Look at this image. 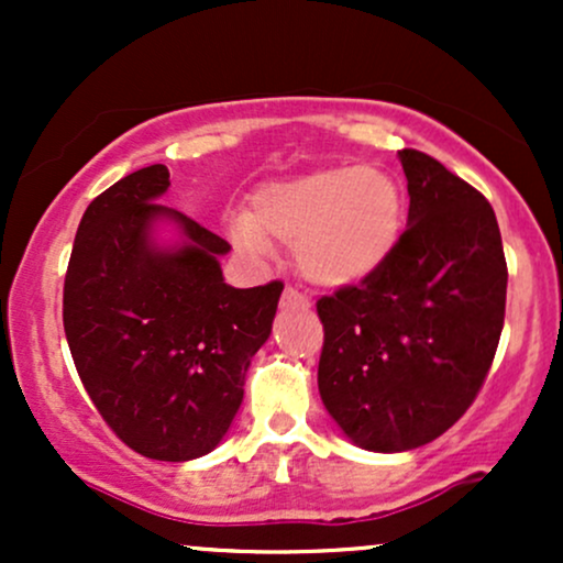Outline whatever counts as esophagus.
Returning a JSON list of instances; mask_svg holds the SVG:
<instances>
[{
    "label": "esophagus",
    "instance_id": "34e87169",
    "mask_svg": "<svg viewBox=\"0 0 563 563\" xmlns=\"http://www.w3.org/2000/svg\"><path fill=\"white\" fill-rule=\"evenodd\" d=\"M283 307H288V309H307L309 307V299L303 294H299V290L296 288H286L283 290Z\"/></svg>",
    "mask_w": 563,
    "mask_h": 563
}]
</instances>
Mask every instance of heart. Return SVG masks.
<instances>
[{
	"label": "heart",
	"instance_id": "heart-1",
	"mask_svg": "<svg viewBox=\"0 0 563 563\" xmlns=\"http://www.w3.org/2000/svg\"><path fill=\"white\" fill-rule=\"evenodd\" d=\"M402 222L405 196L389 172L341 164L262 185L249 214L230 219V235L254 256L269 254V241L296 245V262L309 280L346 288L386 267Z\"/></svg>",
	"mask_w": 563,
	"mask_h": 563
}]
</instances>
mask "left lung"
<instances>
[{
	"label": "left lung",
	"instance_id": "left-lung-1",
	"mask_svg": "<svg viewBox=\"0 0 563 563\" xmlns=\"http://www.w3.org/2000/svg\"><path fill=\"white\" fill-rule=\"evenodd\" d=\"M407 230L378 275L322 296L318 386L357 448L405 452L479 394L506 318L508 267L493 206L421 151H399Z\"/></svg>",
	"mask_w": 563,
	"mask_h": 563
}]
</instances>
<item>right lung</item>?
I'll return each instance as SVG.
<instances>
[{
  "label": "right lung",
  "mask_w": 563,
  "mask_h": 563,
  "mask_svg": "<svg viewBox=\"0 0 563 563\" xmlns=\"http://www.w3.org/2000/svg\"><path fill=\"white\" fill-rule=\"evenodd\" d=\"M166 190L169 169L153 164L87 206L63 325L84 389L115 437L153 461L185 463L228 434L283 283L228 286L219 256L230 243L158 203ZM164 221L178 228L177 244L157 243Z\"/></svg>",
  "instance_id": "1"
}]
</instances>
